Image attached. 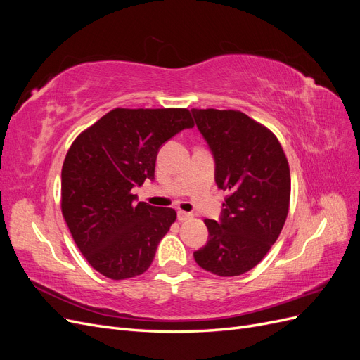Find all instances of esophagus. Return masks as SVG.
Wrapping results in <instances>:
<instances>
[{"label": "esophagus", "mask_w": 360, "mask_h": 360, "mask_svg": "<svg viewBox=\"0 0 360 360\" xmlns=\"http://www.w3.org/2000/svg\"><path fill=\"white\" fill-rule=\"evenodd\" d=\"M191 217H192V213H189V212H183V210L177 212V219L179 221H188V219H191Z\"/></svg>", "instance_id": "obj_1"}]
</instances>
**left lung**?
Instances as JSON below:
<instances>
[{
    "label": "left lung",
    "instance_id": "obj_1",
    "mask_svg": "<svg viewBox=\"0 0 360 360\" xmlns=\"http://www.w3.org/2000/svg\"><path fill=\"white\" fill-rule=\"evenodd\" d=\"M214 158V180L228 191L219 221L204 219L209 242L193 258L217 276L254 269L276 242L285 224L291 179L278 138L234 110H192Z\"/></svg>",
    "mask_w": 360,
    "mask_h": 360
}]
</instances>
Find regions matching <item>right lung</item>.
Instances as JSON below:
<instances>
[{
  "label": "right lung",
  "instance_id": "add662e5",
  "mask_svg": "<svg viewBox=\"0 0 360 360\" xmlns=\"http://www.w3.org/2000/svg\"><path fill=\"white\" fill-rule=\"evenodd\" d=\"M189 127L184 108H115L73 141L61 169V212L81 254L103 276L127 279L150 267L177 213L136 202L132 189L155 179L160 146Z\"/></svg>",
  "mask_w": 360,
  "mask_h": 360
}]
</instances>
